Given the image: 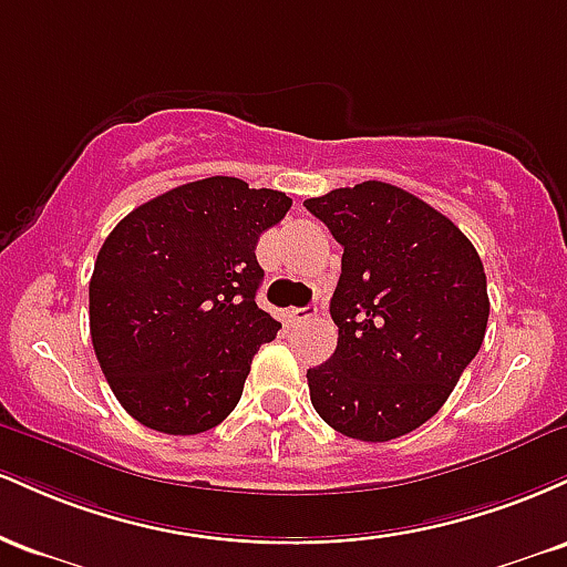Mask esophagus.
<instances>
[{
	"label": "esophagus",
	"mask_w": 567,
	"mask_h": 567,
	"mask_svg": "<svg viewBox=\"0 0 567 567\" xmlns=\"http://www.w3.org/2000/svg\"><path fill=\"white\" fill-rule=\"evenodd\" d=\"M315 306H303V309H288L285 311V320H288L290 324H298V322H306L309 317H315Z\"/></svg>",
	"instance_id": "obj_1"
}]
</instances>
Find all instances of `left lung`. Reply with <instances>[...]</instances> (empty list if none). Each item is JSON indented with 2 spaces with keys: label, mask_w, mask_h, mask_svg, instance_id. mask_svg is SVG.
Returning a JSON list of instances; mask_svg holds the SVG:
<instances>
[{
  "label": "left lung",
  "mask_w": 567,
  "mask_h": 567,
  "mask_svg": "<svg viewBox=\"0 0 567 567\" xmlns=\"http://www.w3.org/2000/svg\"><path fill=\"white\" fill-rule=\"evenodd\" d=\"M343 247L338 347L306 370L336 432L386 442L426 424L483 347L485 269L464 231L405 188L365 181L303 202Z\"/></svg>",
  "instance_id": "left-lung-1"
}]
</instances>
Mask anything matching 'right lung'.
Returning a JSON list of instances; mask_svg holds the SVG:
<instances>
[{
    "instance_id": "right-lung-1",
    "label": "right lung",
    "mask_w": 567,
    "mask_h": 567,
    "mask_svg": "<svg viewBox=\"0 0 567 567\" xmlns=\"http://www.w3.org/2000/svg\"><path fill=\"white\" fill-rule=\"evenodd\" d=\"M290 205L213 175L143 202L109 234L90 279V336L138 424L186 437L237 408L252 357L282 328L256 303V245Z\"/></svg>"
}]
</instances>
